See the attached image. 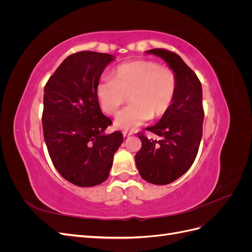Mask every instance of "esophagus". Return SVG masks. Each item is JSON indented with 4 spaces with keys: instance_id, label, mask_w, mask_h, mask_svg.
<instances>
[{
    "instance_id": "34e87169",
    "label": "esophagus",
    "mask_w": 252,
    "mask_h": 252,
    "mask_svg": "<svg viewBox=\"0 0 252 252\" xmlns=\"http://www.w3.org/2000/svg\"><path fill=\"white\" fill-rule=\"evenodd\" d=\"M132 132H128V131H123V136L124 138H127V136H130Z\"/></svg>"
}]
</instances>
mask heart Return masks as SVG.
I'll return each instance as SVG.
<instances>
[{
    "instance_id": "heart-1",
    "label": "heart",
    "mask_w": 252,
    "mask_h": 252,
    "mask_svg": "<svg viewBox=\"0 0 252 252\" xmlns=\"http://www.w3.org/2000/svg\"><path fill=\"white\" fill-rule=\"evenodd\" d=\"M177 90V77L168 67L155 61L136 60L118 65L111 79L96 85L95 94L101 109L116 114L129 98L130 105L114 120L121 130H134L150 119H158L168 111Z\"/></svg>"
}]
</instances>
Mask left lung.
Returning a JSON list of instances; mask_svg holds the SVG:
<instances>
[{
	"label": "left lung",
	"instance_id": "left-lung-1",
	"mask_svg": "<svg viewBox=\"0 0 252 252\" xmlns=\"http://www.w3.org/2000/svg\"><path fill=\"white\" fill-rule=\"evenodd\" d=\"M146 52L163 59L171 68L177 90L168 111L156 125L146 128L161 139L138 133L142 147L135 155V164L145 181L166 185L182 177L196 158L203 133V90L196 74L177 53L162 48Z\"/></svg>",
	"mask_w": 252,
	"mask_h": 252
}]
</instances>
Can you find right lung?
I'll use <instances>...</instances> for the list:
<instances>
[{
  "mask_svg": "<svg viewBox=\"0 0 252 252\" xmlns=\"http://www.w3.org/2000/svg\"><path fill=\"white\" fill-rule=\"evenodd\" d=\"M114 57L80 51L67 57L44 88V140L53 166L80 187L107 180L123 134H105L112 124L97 102L95 88Z\"/></svg>",
  "mask_w": 252,
  "mask_h": 252,
  "instance_id": "obj_1",
  "label": "right lung"
}]
</instances>
